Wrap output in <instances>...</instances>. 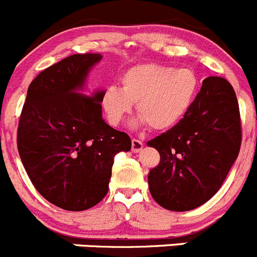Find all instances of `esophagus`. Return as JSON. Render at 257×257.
I'll list each match as a JSON object with an SVG mask.
<instances>
[{
    "label": "esophagus",
    "mask_w": 257,
    "mask_h": 257,
    "mask_svg": "<svg viewBox=\"0 0 257 257\" xmlns=\"http://www.w3.org/2000/svg\"><path fill=\"white\" fill-rule=\"evenodd\" d=\"M144 148L143 141L136 140V139H133V143H131V151L133 153H140Z\"/></svg>",
    "instance_id": "obj_1"
}]
</instances>
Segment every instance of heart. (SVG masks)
I'll return each instance as SVG.
<instances>
[{
  "label": "heart",
  "mask_w": 257,
  "mask_h": 257,
  "mask_svg": "<svg viewBox=\"0 0 257 257\" xmlns=\"http://www.w3.org/2000/svg\"><path fill=\"white\" fill-rule=\"evenodd\" d=\"M121 89L108 87L102 107L112 126H118L134 103L140 116L135 123H148L156 131L177 124L189 109L198 89V78L189 68L144 63L128 68L119 78Z\"/></svg>",
  "instance_id": "heart-1"
}]
</instances>
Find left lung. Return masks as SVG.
Masks as SVG:
<instances>
[{
  "mask_svg": "<svg viewBox=\"0 0 257 257\" xmlns=\"http://www.w3.org/2000/svg\"><path fill=\"white\" fill-rule=\"evenodd\" d=\"M148 145L160 154L148 177L156 203L175 212L206 203L240 153V109L232 85L224 78H206L184 117Z\"/></svg>",
  "mask_w": 257,
  "mask_h": 257,
  "instance_id": "8db88e82",
  "label": "left lung"
}]
</instances>
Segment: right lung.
I'll return each mask as SVG.
<instances>
[{"mask_svg": "<svg viewBox=\"0 0 257 257\" xmlns=\"http://www.w3.org/2000/svg\"><path fill=\"white\" fill-rule=\"evenodd\" d=\"M101 54H74L46 68L29 85L17 149L39 193L65 211H85L108 192L113 158L131 139L102 117V96L84 89Z\"/></svg>", "mask_w": 257, "mask_h": 257, "instance_id": "right-lung-1", "label": "right lung"}]
</instances>
